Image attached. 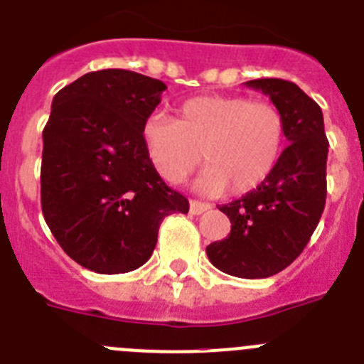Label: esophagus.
<instances>
[{
  "label": "esophagus",
  "mask_w": 364,
  "mask_h": 364,
  "mask_svg": "<svg viewBox=\"0 0 364 364\" xmlns=\"http://www.w3.org/2000/svg\"><path fill=\"white\" fill-rule=\"evenodd\" d=\"M212 206L208 205V203H201V201H190V213L192 215H201V213H205L206 210H210Z\"/></svg>",
  "instance_id": "obj_1"
}]
</instances>
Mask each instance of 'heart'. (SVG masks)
<instances>
[{"label": "heart", "mask_w": 364, "mask_h": 364, "mask_svg": "<svg viewBox=\"0 0 364 364\" xmlns=\"http://www.w3.org/2000/svg\"><path fill=\"white\" fill-rule=\"evenodd\" d=\"M278 105L242 95H199L183 102L176 118L154 113L141 138L149 159L168 183H181L205 159L198 186L208 193H246L277 168L285 147Z\"/></svg>", "instance_id": "heart-1"}]
</instances>
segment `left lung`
<instances>
[{
  "label": "left lung",
  "instance_id": "obj_1",
  "mask_svg": "<svg viewBox=\"0 0 364 364\" xmlns=\"http://www.w3.org/2000/svg\"><path fill=\"white\" fill-rule=\"evenodd\" d=\"M246 86L278 105L289 145L262 185L219 206L232 232L206 246V255L217 269L232 277L267 278L298 259L320 223L327 199L328 140L321 107L294 82L257 79Z\"/></svg>",
  "mask_w": 364,
  "mask_h": 364
}]
</instances>
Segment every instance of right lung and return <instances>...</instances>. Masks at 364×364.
Masks as SVG:
<instances>
[{"instance_id": "add662e5", "label": "right lung", "mask_w": 364, "mask_h": 364, "mask_svg": "<svg viewBox=\"0 0 364 364\" xmlns=\"http://www.w3.org/2000/svg\"><path fill=\"white\" fill-rule=\"evenodd\" d=\"M165 90L136 71L100 70L53 97L43 131V215L64 253L95 273L144 266L161 220L188 212V199L159 178L141 138Z\"/></svg>"}]
</instances>
